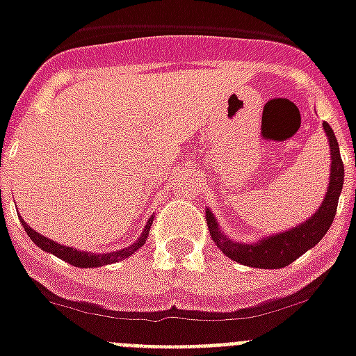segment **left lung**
Instances as JSON below:
<instances>
[{
  "mask_svg": "<svg viewBox=\"0 0 356 356\" xmlns=\"http://www.w3.org/2000/svg\"><path fill=\"white\" fill-rule=\"evenodd\" d=\"M322 126L327 135L329 148H331V175H329V186L322 204L307 221H303L298 227L289 228L285 232L261 238L256 243H241V241H232L221 232L213 213L210 212V208H207V225L210 236L213 243L218 245L221 252L227 254L228 258L247 267L283 268L307 252L309 248H313L325 236L329 227L333 225L338 197L342 193L343 163L333 128L327 122H323Z\"/></svg>",
  "mask_w": 356,
  "mask_h": 356,
  "instance_id": "left-lung-1",
  "label": "left lung"
}]
</instances>
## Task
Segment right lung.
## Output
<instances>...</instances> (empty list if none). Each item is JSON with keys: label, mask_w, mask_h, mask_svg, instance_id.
Listing matches in <instances>:
<instances>
[{"label": "right lung", "mask_w": 356, "mask_h": 356, "mask_svg": "<svg viewBox=\"0 0 356 356\" xmlns=\"http://www.w3.org/2000/svg\"><path fill=\"white\" fill-rule=\"evenodd\" d=\"M25 228V232L31 239H33L34 243L38 247L45 250V252H51L53 256L56 258L63 259V261L71 263L74 267H86V268H93V267H102V265H109V263H117L124 258H129L133 252H137L138 248L143 247L146 243V239H148V234H149V228H152V221H153V216L148 219V223L144 227L143 234H140V238L135 241L133 245L129 247L122 248V250H117V252H108V254H91V252H86V250H74L73 247H63V245H58L56 241H51L49 238H43L42 234L33 230V228L29 227L23 219H19Z\"/></svg>", "instance_id": "obj_1"}]
</instances>
